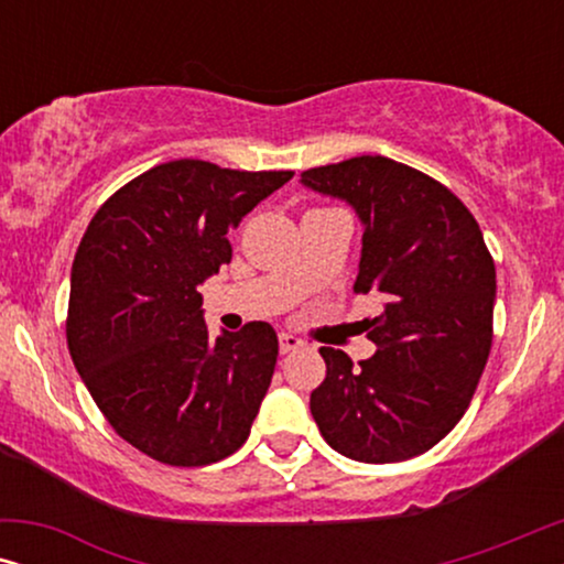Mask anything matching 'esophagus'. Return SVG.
Wrapping results in <instances>:
<instances>
[{
  "label": "esophagus",
  "mask_w": 564,
  "mask_h": 564,
  "mask_svg": "<svg viewBox=\"0 0 564 564\" xmlns=\"http://www.w3.org/2000/svg\"><path fill=\"white\" fill-rule=\"evenodd\" d=\"M300 346H303V341H300L297 336H292V334H280V351H282V354L295 351V349H300Z\"/></svg>",
  "instance_id": "esophagus-1"
}]
</instances>
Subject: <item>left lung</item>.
<instances>
[{"label": "left lung", "instance_id": "1", "mask_svg": "<svg viewBox=\"0 0 564 564\" xmlns=\"http://www.w3.org/2000/svg\"><path fill=\"white\" fill-rule=\"evenodd\" d=\"M303 187L361 223L354 292L380 297L377 354L359 367L321 346L326 380L311 413L330 449L388 465L436 446L465 415L488 361L496 264L473 213L444 184L384 156L307 169Z\"/></svg>", "mask_w": 564, "mask_h": 564}]
</instances>
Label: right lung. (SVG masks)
<instances>
[{"mask_svg":"<svg viewBox=\"0 0 564 564\" xmlns=\"http://www.w3.org/2000/svg\"><path fill=\"white\" fill-rule=\"evenodd\" d=\"M290 180L169 161L115 192L76 249V372L110 426L164 465H213L249 438L280 341L264 321L210 338L199 284L230 261L228 230Z\"/></svg>","mask_w":564,"mask_h":564,"instance_id":"1","label":"right lung"}]
</instances>
